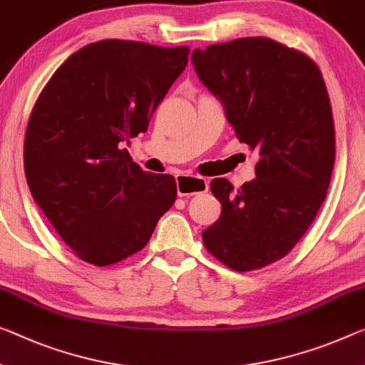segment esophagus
I'll return each instance as SVG.
<instances>
[{
    "mask_svg": "<svg viewBox=\"0 0 365 365\" xmlns=\"http://www.w3.org/2000/svg\"><path fill=\"white\" fill-rule=\"evenodd\" d=\"M176 187H178V195L186 197V195L205 192V190L209 189V181L202 176L178 175L176 176Z\"/></svg>",
    "mask_w": 365,
    "mask_h": 365,
    "instance_id": "obj_1",
    "label": "esophagus"
}]
</instances>
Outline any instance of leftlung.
I'll list each match as a JSON object with an SVG mask.
<instances>
[{
    "mask_svg": "<svg viewBox=\"0 0 365 365\" xmlns=\"http://www.w3.org/2000/svg\"><path fill=\"white\" fill-rule=\"evenodd\" d=\"M190 60L240 142L259 151L256 178L241 189L225 178L210 182L222 214L202 240L235 271L261 269L299 243L327 197L336 147L323 75L305 53L266 37L195 48Z\"/></svg>",
    "mask_w": 365,
    "mask_h": 365,
    "instance_id": "obj_1",
    "label": "left lung"
}]
</instances>
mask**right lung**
<instances>
[{
	"label": "right lung",
	"mask_w": 365,
	"mask_h": 365,
	"mask_svg": "<svg viewBox=\"0 0 365 365\" xmlns=\"http://www.w3.org/2000/svg\"><path fill=\"white\" fill-rule=\"evenodd\" d=\"M187 55V47L115 38L89 43L36 101L24 140L27 184L61 240L89 264L135 255L175 204V178L145 173L124 143L147 132Z\"/></svg>",
	"instance_id": "1"
}]
</instances>
